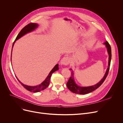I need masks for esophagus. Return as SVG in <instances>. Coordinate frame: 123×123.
I'll return each mask as SVG.
<instances>
[{
  "label": "esophagus",
  "instance_id": "34e87169",
  "mask_svg": "<svg viewBox=\"0 0 123 123\" xmlns=\"http://www.w3.org/2000/svg\"><path fill=\"white\" fill-rule=\"evenodd\" d=\"M70 62V59L68 57H64L61 60V64L63 65H67Z\"/></svg>",
  "mask_w": 123,
  "mask_h": 123
}]
</instances>
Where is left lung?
I'll list each match as a JSON object with an SVG mask.
<instances>
[{
  "instance_id": "8db88e82",
  "label": "left lung",
  "mask_w": 123,
  "mask_h": 123,
  "mask_svg": "<svg viewBox=\"0 0 123 123\" xmlns=\"http://www.w3.org/2000/svg\"><path fill=\"white\" fill-rule=\"evenodd\" d=\"M107 47L108 52L109 54V62H108V67L106 70V73L104 76V77L101 79V80L98 82L97 84H96V85L89 86V87H81L77 85L75 81H74V73L72 69H70V70H71V76L70 77V78L67 83V86L69 90L72 92L73 93L78 94H86L88 93H89L91 92L96 89L99 88L102 84L104 82L105 80L106 79V77L108 74L109 69H110V63L111 61V57H112V54H111V48L110 45L109 43L106 41L104 43Z\"/></svg>"
}]
</instances>
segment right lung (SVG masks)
<instances>
[{"instance_id": "obj_1", "label": "right lung", "mask_w": 123, "mask_h": 123, "mask_svg": "<svg viewBox=\"0 0 123 123\" xmlns=\"http://www.w3.org/2000/svg\"><path fill=\"white\" fill-rule=\"evenodd\" d=\"M38 26V25L37 23H30L28 24H27L26 26L23 28L22 29V30L20 31V32H19V34H18L17 36L16 37L15 41H14L12 45V48L13 47L14 44L15 43V42L18 39L20 38V37H21L22 36H23V35H24L25 34H26L27 33H29V32H30L34 30ZM12 53V52H11ZM58 64H56V65L55 66V67L52 69L50 72L49 73V75H48V76L47 77V78L45 79L41 84L40 85H37V86H27L23 84V83H22L20 81H19L18 78L16 77L17 79L18 80V81L26 89V90H28V91H30V92H39L41 91H42V90H44L46 89L49 85V83H50V78H51V76L52 74L53 73H54V72H55L56 71L59 70V67H58Z\"/></svg>"}]
</instances>
